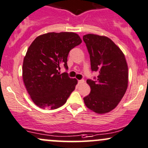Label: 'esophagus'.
I'll return each mask as SVG.
<instances>
[{"instance_id": "obj_1", "label": "esophagus", "mask_w": 148, "mask_h": 148, "mask_svg": "<svg viewBox=\"0 0 148 148\" xmlns=\"http://www.w3.org/2000/svg\"><path fill=\"white\" fill-rule=\"evenodd\" d=\"M78 83H79V84H82L84 83V79H81V80H79Z\"/></svg>"}]
</instances>
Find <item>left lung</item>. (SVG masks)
<instances>
[{
    "instance_id": "left-lung-1",
    "label": "left lung",
    "mask_w": 148,
    "mask_h": 148,
    "mask_svg": "<svg viewBox=\"0 0 148 148\" xmlns=\"http://www.w3.org/2000/svg\"><path fill=\"white\" fill-rule=\"evenodd\" d=\"M83 40L89 53L91 70L99 74L95 80H86L91 92L84 101L95 113H108L117 106L127 90L128 69L125 55L107 37L88 34Z\"/></svg>"
}]
</instances>
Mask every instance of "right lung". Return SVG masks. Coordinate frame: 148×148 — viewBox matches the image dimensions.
<instances>
[{
	"mask_svg": "<svg viewBox=\"0 0 148 148\" xmlns=\"http://www.w3.org/2000/svg\"><path fill=\"white\" fill-rule=\"evenodd\" d=\"M74 32H48L35 39L24 57L23 79L31 99L42 108L55 109L63 106L77 84L61 65L68 69L69 51L82 43Z\"/></svg>",
	"mask_w": 148,
	"mask_h": 148,
	"instance_id": "right-lung-1",
	"label": "right lung"
}]
</instances>
